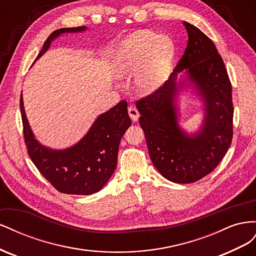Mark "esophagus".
Returning <instances> with one entry per match:
<instances>
[{"mask_svg": "<svg viewBox=\"0 0 256 256\" xmlns=\"http://www.w3.org/2000/svg\"><path fill=\"white\" fill-rule=\"evenodd\" d=\"M128 114L130 116V118L134 122H136L138 120V116H140V113H138V111L136 110V108L132 106H130L128 108Z\"/></svg>", "mask_w": 256, "mask_h": 256, "instance_id": "34e87169", "label": "esophagus"}]
</instances>
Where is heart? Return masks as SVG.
I'll list each match as a JSON object with an SVG mask.
<instances>
[{"mask_svg": "<svg viewBox=\"0 0 256 256\" xmlns=\"http://www.w3.org/2000/svg\"><path fill=\"white\" fill-rule=\"evenodd\" d=\"M175 44L168 36L138 33L124 40L113 58L118 76L134 74V86L141 95L156 92L168 78Z\"/></svg>", "mask_w": 256, "mask_h": 256, "instance_id": "heart-1", "label": "heart"}]
</instances>
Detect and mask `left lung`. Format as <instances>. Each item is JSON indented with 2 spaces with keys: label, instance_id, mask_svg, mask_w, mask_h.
<instances>
[{
  "label": "left lung",
  "instance_id": "left-lung-1",
  "mask_svg": "<svg viewBox=\"0 0 256 256\" xmlns=\"http://www.w3.org/2000/svg\"><path fill=\"white\" fill-rule=\"evenodd\" d=\"M188 44L168 80L138 100V111L150 157L158 172L176 184H191L220 164L233 136L232 85L214 44L184 21ZM184 92L201 104L202 122L196 130L180 125L179 99Z\"/></svg>",
  "mask_w": 256,
  "mask_h": 256
}]
</instances>
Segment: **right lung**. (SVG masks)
Listing matches in <instances>:
<instances>
[{
    "label": "right lung",
    "mask_w": 256,
    "mask_h": 256,
    "mask_svg": "<svg viewBox=\"0 0 256 256\" xmlns=\"http://www.w3.org/2000/svg\"><path fill=\"white\" fill-rule=\"evenodd\" d=\"M86 30V26H79L54 30L36 60L62 35L83 33ZM20 111L28 156L54 188L66 194L90 196L104 187L118 166L120 138L131 125L125 100L98 115L81 140L64 150L51 148L37 140L26 118L22 94Z\"/></svg>",
    "instance_id": "1"
}]
</instances>
